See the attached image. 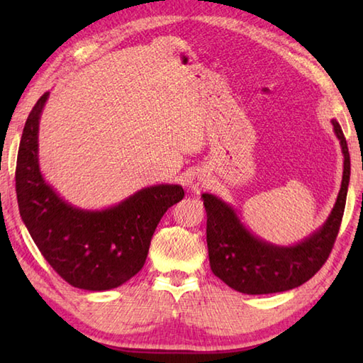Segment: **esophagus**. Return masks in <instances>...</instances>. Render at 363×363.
I'll use <instances>...</instances> for the list:
<instances>
[{
    "instance_id": "esophagus-1",
    "label": "esophagus",
    "mask_w": 363,
    "mask_h": 363,
    "mask_svg": "<svg viewBox=\"0 0 363 363\" xmlns=\"http://www.w3.org/2000/svg\"><path fill=\"white\" fill-rule=\"evenodd\" d=\"M190 187H191V190L196 191V194H198L199 190H201L203 187H206V181L203 179V177H199V176H198V177H195L194 181L190 182Z\"/></svg>"
}]
</instances>
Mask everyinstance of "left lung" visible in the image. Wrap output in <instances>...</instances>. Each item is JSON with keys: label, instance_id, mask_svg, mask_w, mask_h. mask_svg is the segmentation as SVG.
I'll use <instances>...</instances> for the list:
<instances>
[{"label": "left lung", "instance_id": "obj_1", "mask_svg": "<svg viewBox=\"0 0 363 363\" xmlns=\"http://www.w3.org/2000/svg\"><path fill=\"white\" fill-rule=\"evenodd\" d=\"M343 152V179L326 223L293 246L260 240L243 226L235 211L220 198L203 194L207 213V250L213 274L246 295L291 290L307 282L325 265L340 230L351 174L350 151L340 125L333 120Z\"/></svg>", "mask_w": 363, "mask_h": 363}]
</instances>
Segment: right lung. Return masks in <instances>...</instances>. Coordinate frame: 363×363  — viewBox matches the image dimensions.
Masks as SVG:
<instances>
[{"instance_id":"1","label":"right lung","mask_w":363,"mask_h":363,"mask_svg":"<svg viewBox=\"0 0 363 363\" xmlns=\"http://www.w3.org/2000/svg\"><path fill=\"white\" fill-rule=\"evenodd\" d=\"M50 91L35 103L23 129L15 190L18 209L42 256L73 287L103 291L118 287L145 265L154 230L184 189L160 184L138 190L104 211L65 203L38 167V120Z\"/></svg>"}]
</instances>
